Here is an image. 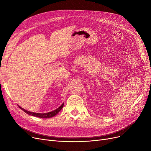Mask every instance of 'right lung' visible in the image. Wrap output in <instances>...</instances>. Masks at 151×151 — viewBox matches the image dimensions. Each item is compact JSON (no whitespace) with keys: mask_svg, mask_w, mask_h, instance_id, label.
<instances>
[{"mask_svg":"<svg viewBox=\"0 0 151 151\" xmlns=\"http://www.w3.org/2000/svg\"><path fill=\"white\" fill-rule=\"evenodd\" d=\"M63 105H64V103H63V104L57 109H55V110L52 111L51 112H48V113H34V112H31L29 111H27L24 109H23L22 108H21V106H19V107L24 111L26 113L31 115V116H35V117H41V118H50L56 115L62 109Z\"/></svg>","mask_w":151,"mask_h":151,"instance_id":"right-lung-1","label":"right lung"}]
</instances>
